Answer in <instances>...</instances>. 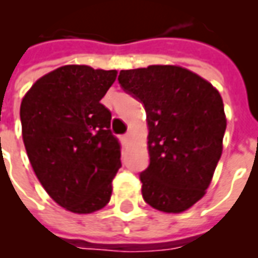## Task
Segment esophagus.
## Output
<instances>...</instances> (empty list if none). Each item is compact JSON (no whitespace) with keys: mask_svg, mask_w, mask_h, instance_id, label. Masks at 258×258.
<instances>
[{"mask_svg":"<svg viewBox=\"0 0 258 258\" xmlns=\"http://www.w3.org/2000/svg\"><path fill=\"white\" fill-rule=\"evenodd\" d=\"M121 140H123V142L124 144H128V141H130V134H125L123 137V138H121Z\"/></svg>","mask_w":258,"mask_h":258,"instance_id":"obj_1","label":"esophagus"}]
</instances>
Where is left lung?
I'll list each match as a JSON object with an SVG mask.
<instances>
[{"label": "left lung", "mask_w": 258, "mask_h": 258, "mask_svg": "<svg viewBox=\"0 0 258 258\" xmlns=\"http://www.w3.org/2000/svg\"><path fill=\"white\" fill-rule=\"evenodd\" d=\"M118 83L146 112L151 162L140 174L144 200L164 213L188 210L205 196L221 157L227 118L220 92L171 64L121 70Z\"/></svg>", "instance_id": "8db88e82"}]
</instances>
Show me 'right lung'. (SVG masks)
Instances as JSON below:
<instances>
[{
    "label": "right lung",
    "instance_id": "obj_1",
    "mask_svg": "<svg viewBox=\"0 0 258 258\" xmlns=\"http://www.w3.org/2000/svg\"><path fill=\"white\" fill-rule=\"evenodd\" d=\"M116 76L85 64L62 66L37 80L20 105L31 167L47 194L72 213L105 207L121 167L112 113L101 103Z\"/></svg>",
    "mask_w": 258,
    "mask_h": 258
}]
</instances>
